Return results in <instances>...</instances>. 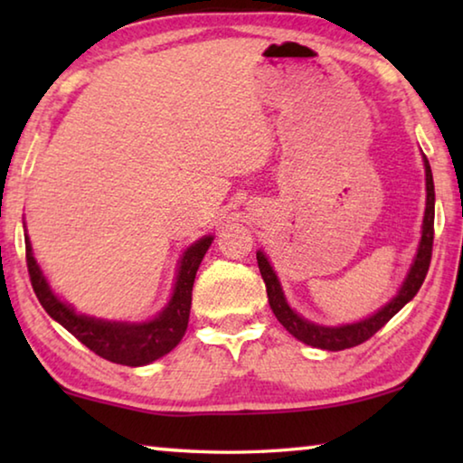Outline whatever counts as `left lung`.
Instances as JSON below:
<instances>
[{"label": "left lung", "instance_id": "left-lung-1", "mask_svg": "<svg viewBox=\"0 0 463 463\" xmlns=\"http://www.w3.org/2000/svg\"><path fill=\"white\" fill-rule=\"evenodd\" d=\"M425 161V175H427V208H425V218H422V237L419 242L417 257H414L412 268L406 276L402 288L398 289V294L392 298V300L383 307L382 310L375 312L373 317L359 320L354 325H343V326H320L310 323V320L298 317L296 312L288 307L284 292H281V286L278 281L276 271L268 261L261 250H257V263H260L261 278L265 281V289H268L269 307L273 315L284 325L289 335H294L298 341L312 345V347L326 349V351H341L355 347V345H362L364 341L370 339L380 328L388 323V320L401 310L406 302H411L422 286V281L427 278L430 255H433V234H435V185H433V174H430V165L427 156H422Z\"/></svg>", "mask_w": 463, "mask_h": 463}]
</instances>
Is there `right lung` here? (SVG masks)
I'll return each instance as SVG.
<instances>
[{
    "label": "right lung",
    "instance_id": "add662e5",
    "mask_svg": "<svg viewBox=\"0 0 463 463\" xmlns=\"http://www.w3.org/2000/svg\"><path fill=\"white\" fill-rule=\"evenodd\" d=\"M213 241L214 237H203L185 250L182 261H179L177 281L169 304L159 312V317L146 320V323H112V320L77 315L71 307L61 302L52 294L49 284H46L43 271L33 255L28 237L26 265L38 302L43 304V308L49 312L51 318L65 326L75 339H80L96 355L112 364L138 367L167 355L184 339L187 320H190L195 271H198Z\"/></svg>",
    "mask_w": 463,
    "mask_h": 463
}]
</instances>
